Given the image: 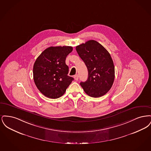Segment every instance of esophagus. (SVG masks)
Returning a JSON list of instances; mask_svg holds the SVG:
<instances>
[{"label": "esophagus", "mask_w": 151, "mask_h": 151, "mask_svg": "<svg viewBox=\"0 0 151 151\" xmlns=\"http://www.w3.org/2000/svg\"><path fill=\"white\" fill-rule=\"evenodd\" d=\"M79 75H75V76H74V79L75 80H79Z\"/></svg>", "instance_id": "esophagus-1"}]
</instances>
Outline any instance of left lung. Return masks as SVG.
<instances>
[{"label":"left lung","mask_w":151,"mask_h":151,"mask_svg":"<svg viewBox=\"0 0 151 151\" xmlns=\"http://www.w3.org/2000/svg\"><path fill=\"white\" fill-rule=\"evenodd\" d=\"M79 57L88 71V78L80 85L92 97H100L108 93L114 83L115 68L110 54L100 43L89 40L76 47Z\"/></svg>","instance_id":"obj_1"}]
</instances>
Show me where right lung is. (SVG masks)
<instances>
[{"label": "right lung", "mask_w": 151, "mask_h": 151, "mask_svg": "<svg viewBox=\"0 0 151 151\" xmlns=\"http://www.w3.org/2000/svg\"><path fill=\"white\" fill-rule=\"evenodd\" d=\"M71 46H51L37 58L33 65V79L38 89L46 97L58 99L65 94L73 78L67 75V56Z\"/></svg>", "instance_id": "right-lung-1"}]
</instances>
